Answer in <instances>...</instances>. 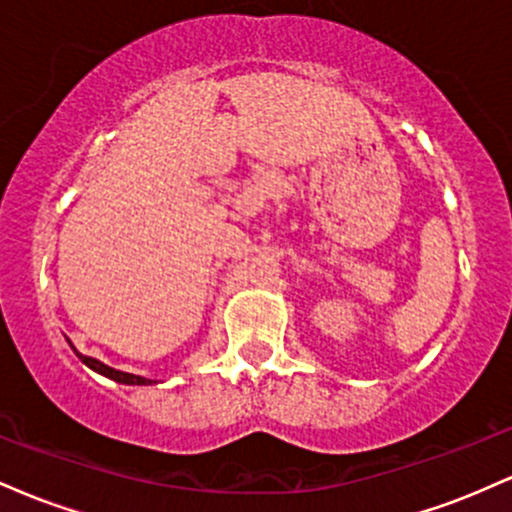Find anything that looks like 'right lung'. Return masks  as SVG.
<instances>
[{"instance_id": "1", "label": "right lung", "mask_w": 512, "mask_h": 512, "mask_svg": "<svg viewBox=\"0 0 512 512\" xmlns=\"http://www.w3.org/2000/svg\"><path fill=\"white\" fill-rule=\"evenodd\" d=\"M76 354H79V351H76ZM79 358L86 363L88 368H93V370H96V373L105 375V378L115 380V383H122V385H151V383H154V380H146V378H139V375L122 373V370H115V368L105 366V363L98 361V358H91V356H84V354H79Z\"/></svg>"}]
</instances>
